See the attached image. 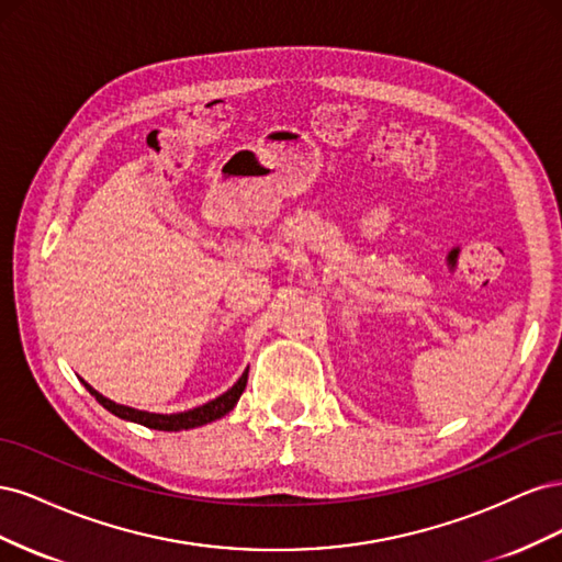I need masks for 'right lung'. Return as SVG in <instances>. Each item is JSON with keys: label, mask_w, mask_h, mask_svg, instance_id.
Instances as JSON below:
<instances>
[{"label": "right lung", "mask_w": 562, "mask_h": 562, "mask_svg": "<svg viewBox=\"0 0 562 562\" xmlns=\"http://www.w3.org/2000/svg\"><path fill=\"white\" fill-rule=\"evenodd\" d=\"M246 382H248V370L241 375V380L236 382L229 391H225L223 396H217L215 401L201 405V407H194V411H187V413H178V415H155V413H143V411H135V407H126V405H119V403H112L110 398L100 396L95 389H91L87 382H83V386L89 389V394L95 396V401L108 407V411L116 417L122 419H131L135 424H143V427H149V429H157V431H182V429H194V427H201V424H209L213 419H220L225 417L232 407L236 405V401L241 398L244 389H246Z\"/></svg>", "instance_id": "right-lung-1"}]
</instances>
